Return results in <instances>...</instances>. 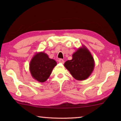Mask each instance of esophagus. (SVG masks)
Instances as JSON below:
<instances>
[{"label":"esophagus","mask_w":121,"mask_h":121,"mask_svg":"<svg viewBox=\"0 0 121 121\" xmlns=\"http://www.w3.org/2000/svg\"><path fill=\"white\" fill-rule=\"evenodd\" d=\"M59 62L61 63H64V60H63L62 59H60L59 60Z\"/></svg>","instance_id":"1"}]
</instances>
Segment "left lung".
Wrapping results in <instances>:
<instances>
[{
    "instance_id": "left-lung-1",
    "label": "left lung",
    "mask_w": 121,
    "mask_h": 121,
    "mask_svg": "<svg viewBox=\"0 0 121 121\" xmlns=\"http://www.w3.org/2000/svg\"><path fill=\"white\" fill-rule=\"evenodd\" d=\"M65 67L77 80L87 78L93 70L95 62L91 53L85 48H79L73 55V59L65 63Z\"/></svg>"
}]
</instances>
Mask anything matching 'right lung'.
<instances>
[{"instance_id":"obj_1","label":"right lung","mask_w":121,"mask_h":121,"mask_svg":"<svg viewBox=\"0 0 121 121\" xmlns=\"http://www.w3.org/2000/svg\"><path fill=\"white\" fill-rule=\"evenodd\" d=\"M56 65V61L49 58L45 53L40 52L32 58L30 63V71L34 78L44 82L50 76Z\"/></svg>"}]
</instances>
